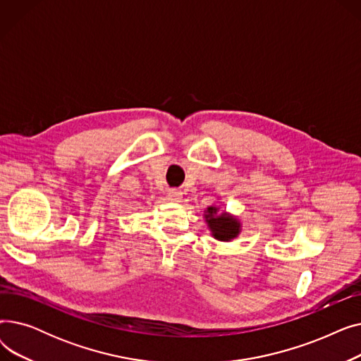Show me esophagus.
<instances>
[{"mask_svg":"<svg viewBox=\"0 0 361 361\" xmlns=\"http://www.w3.org/2000/svg\"><path fill=\"white\" fill-rule=\"evenodd\" d=\"M181 196H183V193L180 190H176V188H171V190L168 192V199L171 202H180Z\"/></svg>","mask_w":361,"mask_h":361,"instance_id":"obj_1","label":"esophagus"}]
</instances>
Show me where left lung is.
Here are the masks:
<instances>
[{"label": "left lung", "instance_id": "left-lung-1", "mask_svg": "<svg viewBox=\"0 0 361 361\" xmlns=\"http://www.w3.org/2000/svg\"><path fill=\"white\" fill-rule=\"evenodd\" d=\"M207 226L212 235L219 241H231L241 231V224L237 218L228 215L226 212L219 214L218 206H209L204 214Z\"/></svg>", "mask_w": 361, "mask_h": 361}]
</instances>
